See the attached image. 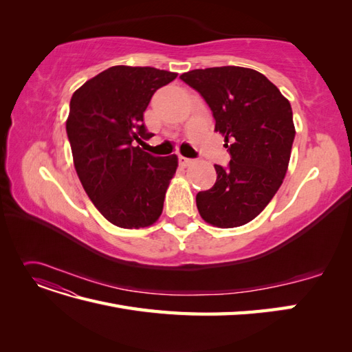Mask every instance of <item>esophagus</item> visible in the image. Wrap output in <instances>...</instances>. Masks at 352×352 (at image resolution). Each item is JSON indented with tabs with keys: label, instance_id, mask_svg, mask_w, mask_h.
I'll return each mask as SVG.
<instances>
[{
	"label": "esophagus",
	"instance_id": "obj_1",
	"mask_svg": "<svg viewBox=\"0 0 352 352\" xmlns=\"http://www.w3.org/2000/svg\"><path fill=\"white\" fill-rule=\"evenodd\" d=\"M179 163L182 164L184 167H186V166H190V164H192V163H194V160H192V158H186V157H182V155H180V157H179Z\"/></svg>",
	"mask_w": 352,
	"mask_h": 352
}]
</instances>
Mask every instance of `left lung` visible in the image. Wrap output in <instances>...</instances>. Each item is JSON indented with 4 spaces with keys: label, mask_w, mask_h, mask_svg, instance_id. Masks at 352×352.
<instances>
[{
    "label": "left lung",
    "mask_w": 352,
    "mask_h": 352,
    "mask_svg": "<svg viewBox=\"0 0 352 352\" xmlns=\"http://www.w3.org/2000/svg\"><path fill=\"white\" fill-rule=\"evenodd\" d=\"M180 79L206 100L230 154L228 167L214 164L212 188L197 194L199 214L217 228L242 226L260 214L283 182L295 138L291 104L252 69H197Z\"/></svg>",
    "instance_id": "8db88e82"
}]
</instances>
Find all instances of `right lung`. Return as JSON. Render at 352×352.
<instances>
[{
	"label": "right lung",
	"mask_w": 352,
	"mask_h": 352,
	"mask_svg": "<svg viewBox=\"0 0 352 352\" xmlns=\"http://www.w3.org/2000/svg\"><path fill=\"white\" fill-rule=\"evenodd\" d=\"M177 74L154 67L113 66L73 94L66 131L80 184L113 225L140 229L162 216L177 157H154L138 144L153 133L144 111L157 89Z\"/></svg>",
	"instance_id": "right-lung-1"
}]
</instances>
